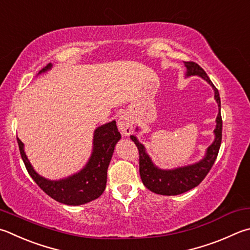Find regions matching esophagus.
Instances as JSON below:
<instances>
[{"instance_id": "1", "label": "esophagus", "mask_w": 250, "mask_h": 250, "mask_svg": "<svg viewBox=\"0 0 250 250\" xmlns=\"http://www.w3.org/2000/svg\"><path fill=\"white\" fill-rule=\"evenodd\" d=\"M118 129H119L120 132L125 135H129L132 133L133 121L128 113H125V115H122L119 118V120H118Z\"/></svg>"}]
</instances>
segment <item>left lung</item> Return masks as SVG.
<instances>
[{
	"mask_svg": "<svg viewBox=\"0 0 250 250\" xmlns=\"http://www.w3.org/2000/svg\"><path fill=\"white\" fill-rule=\"evenodd\" d=\"M185 66L187 67V76L199 75L206 80L214 89V98L219 104L220 111L216 118V128L214 130L215 139L210 146L208 147L207 155L197 164L180 167L172 170L158 169L153 165L151 158L145 153V148L137 138L131 135V140L137 145L139 149V169L142 183L148 190L163 196H176L184 193L192 189L206 178L208 172L212 168L213 164L219 154V149L222 142V116H221V99L219 90L215 87L211 80L208 79L206 72L196 62L184 61Z\"/></svg>",
	"mask_w": 250,
	"mask_h": 250,
	"instance_id": "1",
	"label": "left lung"
}]
</instances>
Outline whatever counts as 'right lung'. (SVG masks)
I'll return each mask as SVG.
<instances>
[{
	"label": "right lung",
	"mask_w": 250,
	"mask_h": 250,
	"mask_svg": "<svg viewBox=\"0 0 250 250\" xmlns=\"http://www.w3.org/2000/svg\"><path fill=\"white\" fill-rule=\"evenodd\" d=\"M51 67L47 64L39 72H44ZM121 135L117 129L116 121H111L99 126L94 133L93 154L89 161L78 174L62 180H48L39 176L30 165L24 152V144L17 138L21 160L31 178L49 197L67 206H80L95 200L102 196L106 188L107 169L109 166L115 145Z\"/></svg>",
	"instance_id": "1"
}]
</instances>
